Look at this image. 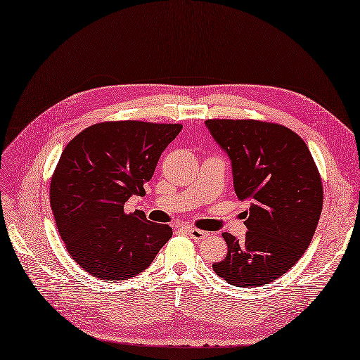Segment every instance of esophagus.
Masks as SVG:
<instances>
[{"label": "esophagus", "instance_id": "esophagus-1", "mask_svg": "<svg viewBox=\"0 0 360 360\" xmlns=\"http://www.w3.org/2000/svg\"><path fill=\"white\" fill-rule=\"evenodd\" d=\"M186 231L193 238V240H202V238H205L207 236H209V233H207V231L198 230V228H193V226H188Z\"/></svg>", "mask_w": 360, "mask_h": 360}]
</instances>
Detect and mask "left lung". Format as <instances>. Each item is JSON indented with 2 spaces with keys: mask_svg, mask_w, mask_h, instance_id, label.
I'll return each mask as SVG.
<instances>
[{
  "mask_svg": "<svg viewBox=\"0 0 360 360\" xmlns=\"http://www.w3.org/2000/svg\"><path fill=\"white\" fill-rule=\"evenodd\" d=\"M231 160L234 191L249 201L248 233H224L228 254L213 270L228 284L259 287L285 275L308 249L323 207V184L303 139L257 120H207Z\"/></svg>",
  "mask_w": 360,
  "mask_h": 360,
  "instance_id": "obj_1",
  "label": "left lung"
}]
</instances>
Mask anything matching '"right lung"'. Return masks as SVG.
Wrapping results in <instances>:
<instances>
[{
	"label": "right lung",
	"mask_w": 360,
	"mask_h": 360,
	"mask_svg": "<svg viewBox=\"0 0 360 360\" xmlns=\"http://www.w3.org/2000/svg\"><path fill=\"white\" fill-rule=\"evenodd\" d=\"M181 124L106 122L86 127L64 148L51 180V209L70 257L103 281L144 271L171 236L169 225L124 213L144 195L162 151Z\"/></svg>",
	"instance_id": "1"
}]
</instances>
